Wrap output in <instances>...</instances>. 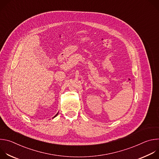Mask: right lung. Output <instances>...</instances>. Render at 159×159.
I'll list each match as a JSON object with an SVG mask.
<instances>
[{"label":"right lung","mask_w":159,"mask_h":159,"mask_svg":"<svg viewBox=\"0 0 159 159\" xmlns=\"http://www.w3.org/2000/svg\"><path fill=\"white\" fill-rule=\"evenodd\" d=\"M58 113H57V115H55V116H54V117H53V118H55V117H56V116H57V115H58Z\"/></svg>","instance_id":"obj_1"}]
</instances>
